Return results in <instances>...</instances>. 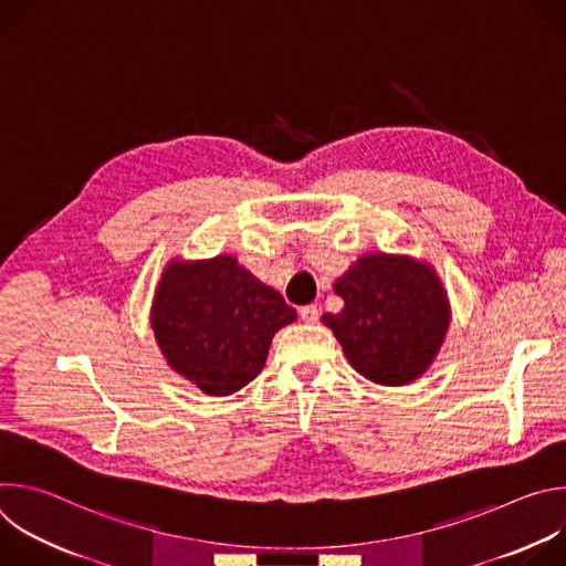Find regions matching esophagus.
Here are the masks:
<instances>
[{
  "label": "esophagus",
  "mask_w": 566,
  "mask_h": 566,
  "mask_svg": "<svg viewBox=\"0 0 566 566\" xmlns=\"http://www.w3.org/2000/svg\"><path fill=\"white\" fill-rule=\"evenodd\" d=\"M300 319L302 322H308V325H313V322L319 317V306L317 304H306V306H300Z\"/></svg>",
  "instance_id": "obj_1"
}]
</instances>
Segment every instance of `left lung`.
Listing matches in <instances>:
<instances>
[{
  "mask_svg": "<svg viewBox=\"0 0 566 566\" xmlns=\"http://www.w3.org/2000/svg\"><path fill=\"white\" fill-rule=\"evenodd\" d=\"M340 313L322 322L352 367L378 385H408L434 363L448 327V293L428 262L369 253L336 280Z\"/></svg>",
  "mask_w": 566,
  "mask_h": 566,
  "instance_id": "obj_1",
  "label": "left lung"
}]
</instances>
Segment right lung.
Instances as JSON below:
<instances>
[{
    "label": "right lung",
    "instance_id": "right-lung-1",
    "mask_svg": "<svg viewBox=\"0 0 566 566\" xmlns=\"http://www.w3.org/2000/svg\"><path fill=\"white\" fill-rule=\"evenodd\" d=\"M297 317L230 255L172 260L158 280L151 329L168 365L203 394L228 396L264 367L273 336Z\"/></svg>",
    "mask_w": 566,
    "mask_h": 566
}]
</instances>
